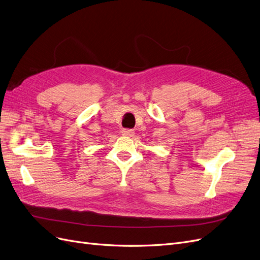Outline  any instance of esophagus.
<instances>
[{
    "instance_id": "obj_1",
    "label": "esophagus",
    "mask_w": 260,
    "mask_h": 260,
    "mask_svg": "<svg viewBox=\"0 0 260 260\" xmlns=\"http://www.w3.org/2000/svg\"><path fill=\"white\" fill-rule=\"evenodd\" d=\"M134 134H135V132H134L133 129L125 128V129L122 131V135L123 136H126V137H132V136H134Z\"/></svg>"
}]
</instances>
